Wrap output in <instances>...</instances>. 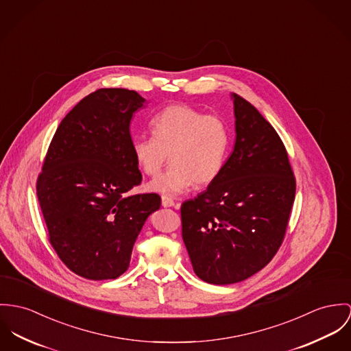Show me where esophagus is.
Segmentation results:
<instances>
[{"instance_id": "obj_1", "label": "esophagus", "mask_w": 351, "mask_h": 351, "mask_svg": "<svg viewBox=\"0 0 351 351\" xmlns=\"http://www.w3.org/2000/svg\"><path fill=\"white\" fill-rule=\"evenodd\" d=\"M162 206L163 208H170V206H174V208H180V204L174 202L170 197H166V195H162Z\"/></svg>"}]
</instances>
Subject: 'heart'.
Segmentation results:
<instances>
[{"label": "heart", "mask_w": 351, "mask_h": 351, "mask_svg": "<svg viewBox=\"0 0 351 351\" xmlns=\"http://www.w3.org/2000/svg\"><path fill=\"white\" fill-rule=\"evenodd\" d=\"M154 136H135L131 150L139 169L157 176L169 160L171 166L147 189L176 195L213 184L223 171L229 131L223 119L188 106L173 104L152 121Z\"/></svg>", "instance_id": "1"}]
</instances>
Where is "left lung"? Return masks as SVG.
Here are the masks:
<instances>
[{
  "instance_id": "left-lung-1",
  "label": "left lung",
  "mask_w": 351,
  "mask_h": 351,
  "mask_svg": "<svg viewBox=\"0 0 351 351\" xmlns=\"http://www.w3.org/2000/svg\"><path fill=\"white\" fill-rule=\"evenodd\" d=\"M236 141L219 178L181 206L182 239L195 275L210 285L243 282L283 243L296 182L286 147L264 117L232 94Z\"/></svg>"
}]
</instances>
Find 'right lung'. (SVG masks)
I'll return each instance as SVG.
<instances>
[{"label": "right lung", "mask_w": 351, "mask_h": 351, "mask_svg": "<svg viewBox=\"0 0 351 351\" xmlns=\"http://www.w3.org/2000/svg\"><path fill=\"white\" fill-rule=\"evenodd\" d=\"M145 101L126 88H100L82 99L56 130L37 178L51 245L90 280L128 271L142 226L160 209L156 193L128 194L142 181L130 122Z\"/></svg>", "instance_id": "obj_1"}]
</instances>
